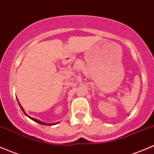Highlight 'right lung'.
Here are the masks:
<instances>
[{"instance_id": "right-lung-1", "label": "right lung", "mask_w": 154, "mask_h": 154, "mask_svg": "<svg viewBox=\"0 0 154 154\" xmlns=\"http://www.w3.org/2000/svg\"><path fill=\"white\" fill-rule=\"evenodd\" d=\"M17 100H18V104H19V106H20V108H21L22 111H23V112H24V114H25V115H26V116H27V117H29V118L30 119H32V120H33V121H34V122H38V124H40V125H57V124H58V123H59V122H55V123H53V124H49V123H45V122H43L40 121V120H38V119H34V118H32V117L29 116H28L27 114H26V112L24 111V110H23V107H22V106L20 105V102H19V101H18V99H17Z\"/></svg>"}]
</instances>
